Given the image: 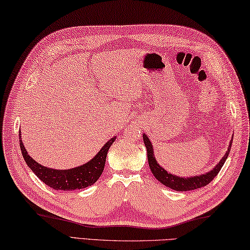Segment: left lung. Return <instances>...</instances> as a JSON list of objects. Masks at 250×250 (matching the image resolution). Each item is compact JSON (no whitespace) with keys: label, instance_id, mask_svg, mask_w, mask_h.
Instances as JSON below:
<instances>
[{"label":"left lung","instance_id":"8db88e82","mask_svg":"<svg viewBox=\"0 0 250 250\" xmlns=\"http://www.w3.org/2000/svg\"><path fill=\"white\" fill-rule=\"evenodd\" d=\"M144 143L146 148H147V155H148V162H149V167L151 169L152 174L157 180L166 185L167 187L171 188V189L177 190V191H187V190H194L197 188H201L204 186H207L208 184L213 180V178L218 175L220 169L222 168L225 160L228 159L230 147H232V140H230V144L228 148L227 153L224 154V157L220 160V162L216 164L213 169H211L208 173L200 174L199 176H191V177H181L176 176L174 174L168 173L167 169H164L161 166H159V163L154 158L153 154V148L152 144L150 139L147 137V135L144 134Z\"/></svg>","mask_w":250,"mask_h":250}]
</instances>
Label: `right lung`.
I'll list each match as a JSON object with an SVG mask.
<instances>
[{"label":"right lung","mask_w":250,"mask_h":250,"mask_svg":"<svg viewBox=\"0 0 250 250\" xmlns=\"http://www.w3.org/2000/svg\"><path fill=\"white\" fill-rule=\"evenodd\" d=\"M114 141L115 137L111 138L103 146L95 158L81 167L69 169H55L41 166L28 154L26 148L23 147L20 129V146L27 166L45 185L55 190H75L93 185L104 169L107 151Z\"/></svg>","instance_id":"obj_1"}]
</instances>
